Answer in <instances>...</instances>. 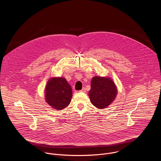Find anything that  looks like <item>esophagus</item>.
Returning <instances> with one entry per match:
<instances>
[{"instance_id": "esophagus-1", "label": "esophagus", "mask_w": 161, "mask_h": 161, "mask_svg": "<svg viewBox=\"0 0 161 161\" xmlns=\"http://www.w3.org/2000/svg\"><path fill=\"white\" fill-rule=\"evenodd\" d=\"M80 92H86V88H84V87H83L82 89V90H80Z\"/></svg>"}]
</instances>
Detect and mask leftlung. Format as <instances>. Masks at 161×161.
Returning <instances> with one entry per match:
<instances>
[{"label":"left lung","instance_id":"8db88e82","mask_svg":"<svg viewBox=\"0 0 161 161\" xmlns=\"http://www.w3.org/2000/svg\"><path fill=\"white\" fill-rule=\"evenodd\" d=\"M117 93V87L111 78L100 76L92 78L89 96L92 105L97 108L109 106L115 100Z\"/></svg>","mask_w":161,"mask_h":161}]
</instances>
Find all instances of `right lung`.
<instances>
[{
    "mask_svg": "<svg viewBox=\"0 0 161 161\" xmlns=\"http://www.w3.org/2000/svg\"><path fill=\"white\" fill-rule=\"evenodd\" d=\"M72 97V88L65 78L51 77L47 82L45 100L54 109L61 110L67 107Z\"/></svg>",
    "mask_w": 161,
    "mask_h": 161,
    "instance_id": "add662e5",
    "label": "right lung"
}]
</instances>
